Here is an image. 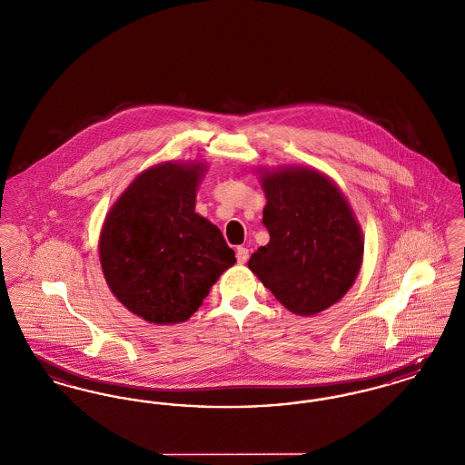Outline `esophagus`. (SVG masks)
<instances>
[{"instance_id":"esophagus-1","label":"esophagus","mask_w":465,"mask_h":465,"mask_svg":"<svg viewBox=\"0 0 465 465\" xmlns=\"http://www.w3.org/2000/svg\"><path fill=\"white\" fill-rule=\"evenodd\" d=\"M249 260V251L245 247H237V263L243 265Z\"/></svg>"}]
</instances>
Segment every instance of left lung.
I'll return each instance as SVG.
<instances>
[{
	"mask_svg": "<svg viewBox=\"0 0 465 465\" xmlns=\"http://www.w3.org/2000/svg\"><path fill=\"white\" fill-rule=\"evenodd\" d=\"M263 224L270 242L247 266L296 315L340 302L361 270L364 239L340 188L309 167L265 171Z\"/></svg>",
	"mask_w": 465,
	"mask_h": 465,
	"instance_id": "obj_1",
	"label": "left lung"
}]
</instances>
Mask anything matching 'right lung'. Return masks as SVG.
I'll return each mask as SVG.
<instances>
[{
  "label": "right lung",
  "instance_id": "right-lung-1",
  "mask_svg": "<svg viewBox=\"0 0 465 465\" xmlns=\"http://www.w3.org/2000/svg\"><path fill=\"white\" fill-rule=\"evenodd\" d=\"M205 165L146 169L111 207L99 260L116 300L152 324L188 321L235 252L216 224L195 213Z\"/></svg>",
  "mask_w": 465,
  "mask_h": 465
}]
</instances>
